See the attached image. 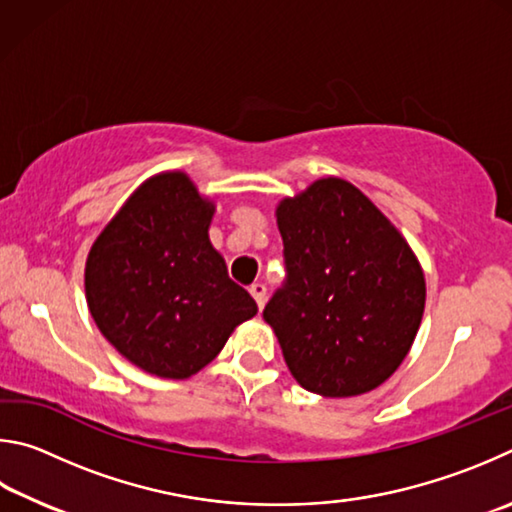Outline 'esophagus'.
<instances>
[{
	"label": "esophagus",
	"instance_id": "obj_1",
	"mask_svg": "<svg viewBox=\"0 0 512 512\" xmlns=\"http://www.w3.org/2000/svg\"><path fill=\"white\" fill-rule=\"evenodd\" d=\"M249 292H251V297H254V301L258 303V308L263 310V306H265V301H267V288L263 283H254L249 288Z\"/></svg>",
	"mask_w": 512,
	"mask_h": 512
}]
</instances>
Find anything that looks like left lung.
Wrapping results in <instances>:
<instances>
[{
    "label": "left lung",
    "mask_w": 512,
    "mask_h": 512,
    "mask_svg": "<svg viewBox=\"0 0 512 512\" xmlns=\"http://www.w3.org/2000/svg\"><path fill=\"white\" fill-rule=\"evenodd\" d=\"M285 281L263 319L290 373L326 398L371 391L405 360L425 276L400 231L360 188L328 177L276 209Z\"/></svg>",
    "instance_id": "left-lung-1"
}]
</instances>
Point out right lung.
<instances>
[{"label":"right lung","mask_w":512,"mask_h":512,"mask_svg":"<svg viewBox=\"0 0 512 512\" xmlns=\"http://www.w3.org/2000/svg\"><path fill=\"white\" fill-rule=\"evenodd\" d=\"M213 204L184 173L148 179L96 238L87 306L125 360L159 378L204 369L233 328L258 312L211 247Z\"/></svg>","instance_id":"obj_1"}]
</instances>
